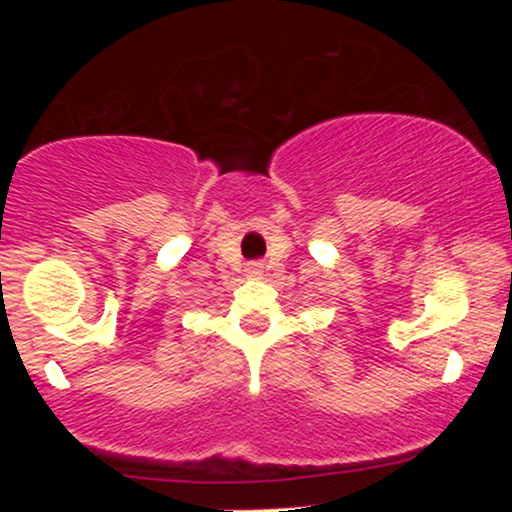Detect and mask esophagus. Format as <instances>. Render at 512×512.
<instances>
[{
	"mask_svg": "<svg viewBox=\"0 0 512 512\" xmlns=\"http://www.w3.org/2000/svg\"><path fill=\"white\" fill-rule=\"evenodd\" d=\"M248 272H250V274H260V264H250Z\"/></svg>",
	"mask_w": 512,
	"mask_h": 512,
	"instance_id": "esophagus-1",
	"label": "esophagus"
}]
</instances>
